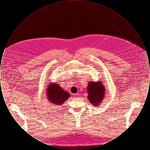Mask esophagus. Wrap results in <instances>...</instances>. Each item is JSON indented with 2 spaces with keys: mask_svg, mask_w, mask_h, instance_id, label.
<instances>
[{
  "mask_svg": "<svg viewBox=\"0 0 150 150\" xmlns=\"http://www.w3.org/2000/svg\"><path fill=\"white\" fill-rule=\"evenodd\" d=\"M75 97H79V93H76V94H75L74 95Z\"/></svg>",
  "mask_w": 150,
  "mask_h": 150,
  "instance_id": "1",
  "label": "esophagus"
}]
</instances>
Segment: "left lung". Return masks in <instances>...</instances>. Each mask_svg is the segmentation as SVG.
<instances>
[{"label":"left lung","instance_id":"1","mask_svg":"<svg viewBox=\"0 0 150 150\" xmlns=\"http://www.w3.org/2000/svg\"><path fill=\"white\" fill-rule=\"evenodd\" d=\"M102 80L97 81H90L87 86L88 99L94 107H98L105 98L106 89Z\"/></svg>","mask_w":150,"mask_h":150}]
</instances>
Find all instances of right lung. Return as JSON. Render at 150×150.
Masks as SVG:
<instances>
[{"mask_svg": "<svg viewBox=\"0 0 150 150\" xmlns=\"http://www.w3.org/2000/svg\"><path fill=\"white\" fill-rule=\"evenodd\" d=\"M46 88L47 99L54 105L61 106L69 99L70 94L64 90L59 84L48 82Z\"/></svg>", "mask_w": 150, "mask_h": 150, "instance_id": "add662e5", "label": "right lung"}]
</instances>
